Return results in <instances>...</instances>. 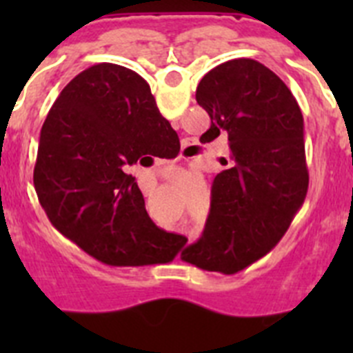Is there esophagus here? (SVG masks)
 <instances>
[{"instance_id":"34e87169","label":"esophagus","mask_w":353,"mask_h":353,"mask_svg":"<svg viewBox=\"0 0 353 353\" xmlns=\"http://www.w3.org/2000/svg\"><path fill=\"white\" fill-rule=\"evenodd\" d=\"M183 148H187V145H185V146H183Z\"/></svg>"}]
</instances>
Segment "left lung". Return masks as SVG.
I'll use <instances>...</instances> for the list:
<instances>
[{
  "label": "left lung",
  "instance_id": "8db88e82",
  "mask_svg": "<svg viewBox=\"0 0 353 353\" xmlns=\"http://www.w3.org/2000/svg\"><path fill=\"white\" fill-rule=\"evenodd\" d=\"M196 101L212 121L201 141L228 136L230 157L212 183L203 235L182 260L235 274L283 239L304 203V118L288 86L251 58L212 68L199 81Z\"/></svg>",
  "mask_w": 353,
  "mask_h": 353
}]
</instances>
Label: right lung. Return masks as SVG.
I'll return each instance as SVG.
<instances>
[{
	"label": "right lung",
	"mask_w": 353,
	"mask_h": 353,
	"mask_svg": "<svg viewBox=\"0 0 353 353\" xmlns=\"http://www.w3.org/2000/svg\"><path fill=\"white\" fill-rule=\"evenodd\" d=\"M179 136L139 74L99 63L61 90L40 130L33 183L52 226L113 267L170 263L187 239L155 226L130 166L173 159Z\"/></svg>",
	"instance_id": "obj_1"
}]
</instances>
